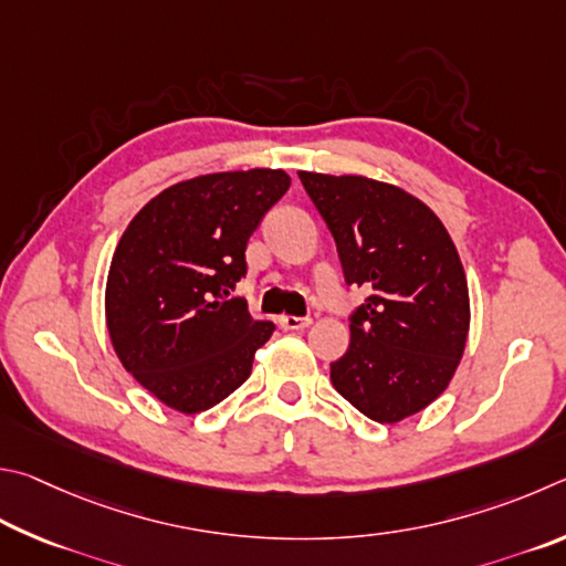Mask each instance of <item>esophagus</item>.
I'll list each match as a JSON object with an SVG mask.
<instances>
[{"instance_id": "1", "label": "esophagus", "mask_w": 566, "mask_h": 566, "mask_svg": "<svg viewBox=\"0 0 566 566\" xmlns=\"http://www.w3.org/2000/svg\"><path fill=\"white\" fill-rule=\"evenodd\" d=\"M311 323V318H295V315H281V318H277V325H281L283 331H303L308 328Z\"/></svg>"}]
</instances>
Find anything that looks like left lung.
Here are the masks:
<instances>
[{
  "instance_id": "left-lung-1",
  "label": "left lung",
  "mask_w": 566,
  "mask_h": 566,
  "mask_svg": "<svg viewBox=\"0 0 566 566\" xmlns=\"http://www.w3.org/2000/svg\"><path fill=\"white\" fill-rule=\"evenodd\" d=\"M338 245L345 283L370 295L331 380L353 408L392 424L448 390L470 331L468 277L448 228L420 198L365 176L298 171Z\"/></svg>"
}]
</instances>
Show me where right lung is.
Returning <instances> with one entry per match:
<instances>
[{"instance_id": "obj_1", "label": "right lung", "mask_w": 566, "mask_h": 566, "mask_svg": "<svg viewBox=\"0 0 566 566\" xmlns=\"http://www.w3.org/2000/svg\"><path fill=\"white\" fill-rule=\"evenodd\" d=\"M281 168L188 178L151 198L118 241L106 277V328L124 368L171 410L196 415L248 380L271 321L228 298L245 245L289 191Z\"/></svg>"}]
</instances>
